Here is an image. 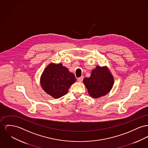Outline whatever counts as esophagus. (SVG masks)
<instances>
[{"mask_svg": "<svg viewBox=\"0 0 148 148\" xmlns=\"http://www.w3.org/2000/svg\"><path fill=\"white\" fill-rule=\"evenodd\" d=\"M83 79H84L83 76H81L80 77L78 78L77 80H78V81H79V82H81L83 81Z\"/></svg>", "mask_w": 148, "mask_h": 148, "instance_id": "1", "label": "esophagus"}]
</instances>
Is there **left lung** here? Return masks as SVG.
<instances>
[{
  "mask_svg": "<svg viewBox=\"0 0 148 148\" xmlns=\"http://www.w3.org/2000/svg\"><path fill=\"white\" fill-rule=\"evenodd\" d=\"M83 81L89 94L94 98H98L108 94L114 82L108 70L99 66L93 69L90 77H85Z\"/></svg>",
  "mask_w": 148,
  "mask_h": 148,
  "instance_id": "obj_1",
  "label": "left lung"
}]
</instances>
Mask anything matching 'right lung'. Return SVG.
<instances>
[{"instance_id":"1","label":"right lung","mask_w":148,"mask_h":148,"mask_svg":"<svg viewBox=\"0 0 148 148\" xmlns=\"http://www.w3.org/2000/svg\"><path fill=\"white\" fill-rule=\"evenodd\" d=\"M76 80L75 75L62 64L51 63L43 72L40 82L44 90L56 99L66 95Z\"/></svg>"}]
</instances>
